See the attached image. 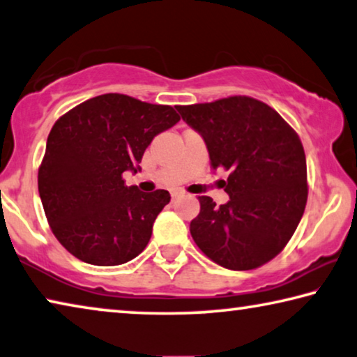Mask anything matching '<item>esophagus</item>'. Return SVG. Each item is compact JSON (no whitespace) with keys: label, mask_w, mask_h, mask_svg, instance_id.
<instances>
[{"label":"esophagus","mask_w":357,"mask_h":357,"mask_svg":"<svg viewBox=\"0 0 357 357\" xmlns=\"http://www.w3.org/2000/svg\"><path fill=\"white\" fill-rule=\"evenodd\" d=\"M175 197H177V193H172V199H175Z\"/></svg>","instance_id":"esophagus-1"}]
</instances>
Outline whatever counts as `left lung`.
I'll return each mask as SVG.
<instances>
[{"instance_id": "8db88e82", "label": "left lung", "mask_w": 357, "mask_h": 357, "mask_svg": "<svg viewBox=\"0 0 357 357\" xmlns=\"http://www.w3.org/2000/svg\"><path fill=\"white\" fill-rule=\"evenodd\" d=\"M206 142L229 201L220 207L199 196L190 233L202 254L234 271L255 270L286 248L308 199L306 158L298 134L266 103L231 96L177 105Z\"/></svg>"}]
</instances>
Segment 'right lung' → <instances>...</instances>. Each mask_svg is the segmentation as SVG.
<instances>
[{
    "label": "right lung",
    "mask_w": 357,
    "mask_h": 357,
    "mask_svg": "<svg viewBox=\"0 0 357 357\" xmlns=\"http://www.w3.org/2000/svg\"><path fill=\"white\" fill-rule=\"evenodd\" d=\"M180 121L171 105L124 94L92 97L60 116L38 169V191L54 236L71 255L97 266L135 259L171 195L126 186L155 137Z\"/></svg>",
    "instance_id": "obj_1"
}]
</instances>
